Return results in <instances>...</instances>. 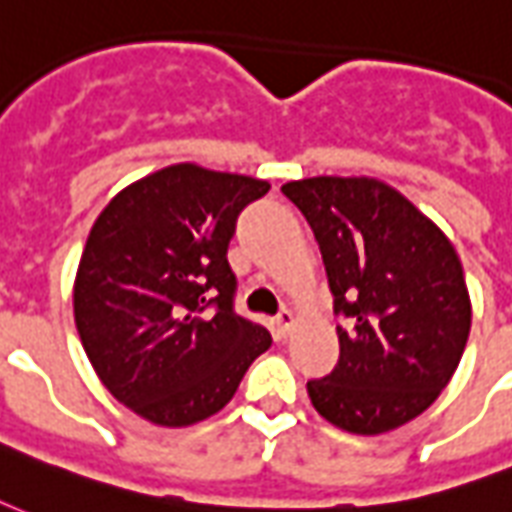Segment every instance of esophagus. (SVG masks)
I'll return each instance as SVG.
<instances>
[{
  "label": "esophagus",
  "instance_id": "1",
  "mask_svg": "<svg viewBox=\"0 0 512 512\" xmlns=\"http://www.w3.org/2000/svg\"><path fill=\"white\" fill-rule=\"evenodd\" d=\"M293 328H295L293 312H287V309H282V312L276 314V331H279V336H287V333L293 331Z\"/></svg>",
  "mask_w": 512,
  "mask_h": 512
}]
</instances>
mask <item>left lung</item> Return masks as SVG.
Instances as JSON below:
<instances>
[{"mask_svg": "<svg viewBox=\"0 0 512 512\" xmlns=\"http://www.w3.org/2000/svg\"><path fill=\"white\" fill-rule=\"evenodd\" d=\"M314 233L333 295L339 361L306 382L314 410L352 434H382L429 410L467 347L472 306L456 249L377 179L282 187Z\"/></svg>", "mask_w": 512, "mask_h": 512, "instance_id": "obj_1", "label": "left lung"}]
</instances>
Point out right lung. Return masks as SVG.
I'll use <instances>...</instances> for the list:
<instances>
[{
  "label": "right lung",
  "mask_w": 512,
  "mask_h": 512,
  "mask_svg": "<svg viewBox=\"0 0 512 512\" xmlns=\"http://www.w3.org/2000/svg\"><path fill=\"white\" fill-rule=\"evenodd\" d=\"M271 184L170 165L102 208L75 276V325L102 385L157 426L211 418L271 347L236 314L227 244Z\"/></svg>",
  "instance_id": "1"
}]
</instances>
